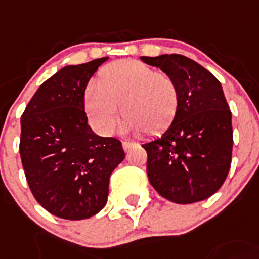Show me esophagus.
<instances>
[{
	"label": "esophagus",
	"mask_w": 259,
	"mask_h": 259,
	"mask_svg": "<svg viewBox=\"0 0 259 259\" xmlns=\"http://www.w3.org/2000/svg\"><path fill=\"white\" fill-rule=\"evenodd\" d=\"M133 146H135V143H133V142H126V141L122 142V147H124V151L125 152L129 151V149L132 148Z\"/></svg>",
	"instance_id": "1"
}]
</instances>
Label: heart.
<instances>
[{
	"mask_svg": "<svg viewBox=\"0 0 259 259\" xmlns=\"http://www.w3.org/2000/svg\"><path fill=\"white\" fill-rule=\"evenodd\" d=\"M118 105L125 116V132L159 134L178 115L180 91L170 75L137 60H121L106 66L84 96L87 115L103 134L115 127Z\"/></svg>",
	"mask_w": 259,
	"mask_h": 259,
	"instance_id": "b5f03b06",
	"label": "heart"
}]
</instances>
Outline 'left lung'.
<instances>
[{"instance_id":"1","label":"left lung","mask_w":259,"mask_h":259,"mask_svg":"<svg viewBox=\"0 0 259 259\" xmlns=\"http://www.w3.org/2000/svg\"><path fill=\"white\" fill-rule=\"evenodd\" d=\"M176 81L180 107L172 124L149 143L147 174L152 187L179 204L200 202L228 178L233 154L231 111L220 81L183 55L142 56Z\"/></svg>"}]
</instances>
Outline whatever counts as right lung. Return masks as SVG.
Instances as JSON below:
<instances>
[{
    "mask_svg": "<svg viewBox=\"0 0 259 259\" xmlns=\"http://www.w3.org/2000/svg\"><path fill=\"white\" fill-rule=\"evenodd\" d=\"M108 57L62 67L21 115V163L31 194L50 213L84 220L105 207L108 181L124 159L121 142L98 137L84 110L87 84Z\"/></svg>",
    "mask_w": 259,
    "mask_h": 259,
    "instance_id": "right-lung-1",
    "label": "right lung"
}]
</instances>
